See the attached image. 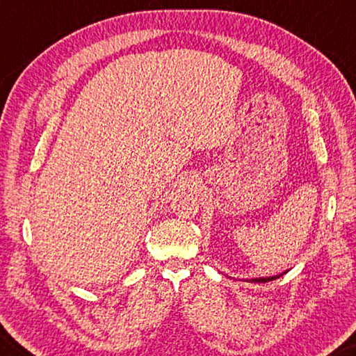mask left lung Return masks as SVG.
I'll list each match as a JSON object with an SVG mask.
<instances>
[{"instance_id":"1","label":"left lung","mask_w":356,"mask_h":356,"mask_svg":"<svg viewBox=\"0 0 356 356\" xmlns=\"http://www.w3.org/2000/svg\"><path fill=\"white\" fill-rule=\"evenodd\" d=\"M283 274H286V273H283ZM283 274L273 275V277H257V279H244V282H249V283H266V282H273V280L280 279Z\"/></svg>"}]
</instances>
